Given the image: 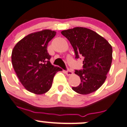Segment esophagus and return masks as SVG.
Wrapping results in <instances>:
<instances>
[{
  "label": "esophagus",
  "instance_id": "obj_1",
  "mask_svg": "<svg viewBox=\"0 0 127 127\" xmlns=\"http://www.w3.org/2000/svg\"><path fill=\"white\" fill-rule=\"evenodd\" d=\"M66 74L67 75H71L73 74V72L72 70H70V69H67L66 71Z\"/></svg>",
  "mask_w": 127,
  "mask_h": 127
}]
</instances>
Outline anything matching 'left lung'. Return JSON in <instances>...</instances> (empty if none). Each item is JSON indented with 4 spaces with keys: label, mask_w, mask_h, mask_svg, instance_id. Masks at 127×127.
<instances>
[{
    "label": "left lung",
    "mask_w": 127,
    "mask_h": 127,
    "mask_svg": "<svg viewBox=\"0 0 127 127\" xmlns=\"http://www.w3.org/2000/svg\"><path fill=\"white\" fill-rule=\"evenodd\" d=\"M61 34L70 41L75 58L83 57V69L75 70L81 83L72 89L86 95L97 91L105 82L111 65L113 49L106 39L95 32L84 27L63 30Z\"/></svg>",
    "instance_id": "8db88e82"
}]
</instances>
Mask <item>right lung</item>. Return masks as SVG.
<instances>
[{
    "mask_svg": "<svg viewBox=\"0 0 127 127\" xmlns=\"http://www.w3.org/2000/svg\"><path fill=\"white\" fill-rule=\"evenodd\" d=\"M56 32L44 30L28 34L13 48L11 62L18 78L27 90L36 94L47 93L55 75L62 69L50 63L49 41Z\"/></svg>",
    "mask_w": 127,
    "mask_h": 127,
    "instance_id": "1",
    "label": "right lung"
}]
</instances>
